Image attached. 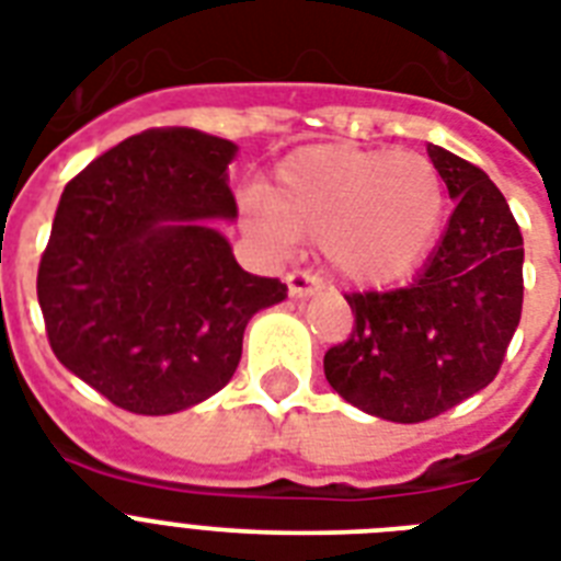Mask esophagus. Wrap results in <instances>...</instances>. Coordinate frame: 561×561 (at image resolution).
<instances>
[{"label":"esophagus","instance_id":"1","mask_svg":"<svg viewBox=\"0 0 561 561\" xmlns=\"http://www.w3.org/2000/svg\"><path fill=\"white\" fill-rule=\"evenodd\" d=\"M285 282H288V290L290 297H311V294H317V290L323 288V282H320V276L311 271H290L288 276H285Z\"/></svg>","mask_w":561,"mask_h":561}]
</instances>
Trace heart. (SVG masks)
Returning a JSON list of instances; mask_svg holds the SVG:
<instances>
[{
	"mask_svg": "<svg viewBox=\"0 0 561 561\" xmlns=\"http://www.w3.org/2000/svg\"><path fill=\"white\" fill-rule=\"evenodd\" d=\"M445 188L419 153L314 145L276 169L262 227L273 238H325L332 264L358 285H390L434 244Z\"/></svg>",
	"mask_w": 561,
	"mask_h": 561,
	"instance_id": "heart-1",
	"label": "heart"
}]
</instances>
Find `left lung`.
<instances>
[{"mask_svg":"<svg viewBox=\"0 0 561 561\" xmlns=\"http://www.w3.org/2000/svg\"><path fill=\"white\" fill-rule=\"evenodd\" d=\"M427 157L454 211L408 288L346 294L355 325L325 381L369 416L425 422L495 381L524 302V241L486 171L439 145Z\"/></svg>","mask_w":561,"mask_h":561,"instance_id":"8db88e82","label":"left lung"}]
</instances>
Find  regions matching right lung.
<instances>
[{
  "label": "right lung",
  "mask_w": 561,
  "mask_h": 561,
  "mask_svg": "<svg viewBox=\"0 0 561 561\" xmlns=\"http://www.w3.org/2000/svg\"><path fill=\"white\" fill-rule=\"evenodd\" d=\"M236 145L192 127L136 134L66 183L37 299L51 352L116 408L165 416L236 373L255 311L288 297L241 271L211 220L238 215Z\"/></svg>",
  "instance_id": "1"
}]
</instances>
